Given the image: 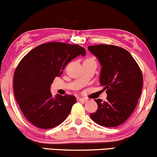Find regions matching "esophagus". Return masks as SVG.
<instances>
[{
	"instance_id": "1",
	"label": "esophagus",
	"mask_w": 157,
	"mask_h": 157,
	"mask_svg": "<svg viewBox=\"0 0 157 157\" xmlns=\"http://www.w3.org/2000/svg\"><path fill=\"white\" fill-rule=\"evenodd\" d=\"M78 101H80V102H82V103H85L87 101V99L86 98H78Z\"/></svg>"
}]
</instances>
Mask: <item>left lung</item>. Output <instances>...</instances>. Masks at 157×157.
<instances>
[{
	"label": "left lung",
	"mask_w": 157,
	"mask_h": 157,
	"mask_svg": "<svg viewBox=\"0 0 157 157\" xmlns=\"http://www.w3.org/2000/svg\"><path fill=\"white\" fill-rule=\"evenodd\" d=\"M101 66L100 83L107 101L94 100L98 104L91 118L98 124L114 127L126 121L136 106L142 89L143 77L132 55L124 48L109 44L89 46Z\"/></svg>",
	"instance_id": "8db88e82"
}]
</instances>
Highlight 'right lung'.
Masks as SVG:
<instances>
[{
  "mask_svg": "<svg viewBox=\"0 0 157 157\" xmlns=\"http://www.w3.org/2000/svg\"><path fill=\"white\" fill-rule=\"evenodd\" d=\"M86 50L78 44L48 42L27 53L15 69L13 89L15 100L27 120L42 129L63 123L77 99L74 95L53 97L51 85L65 67Z\"/></svg>",
  "mask_w": 157,
  "mask_h": 157,
  "instance_id": "right-lung-1",
  "label": "right lung"
}]
</instances>
